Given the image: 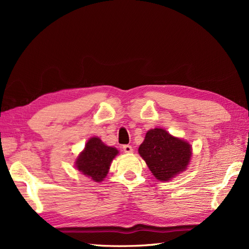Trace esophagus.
Here are the masks:
<instances>
[{"label":"esophagus","mask_w":249,"mask_h":249,"mask_svg":"<svg viewBox=\"0 0 249 249\" xmlns=\"http://www.w3.org/2000/svg\"><path fill=\"white\" fill-rule=\"evenodd\" d=\"M123 149H124V152L126 153V154H131V153H133V150H134L131 145H124Z\"/></svg>","instance_id":"obj_1"}]
</instances>
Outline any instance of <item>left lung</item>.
Listing matches in <instances>:
<instances>
[{
  "label": "left lung",
  "mask_w": 249,
  "mask_h": 249,
  "mask_svg": "<svg viewBox=\"0 0 249 249\" xmlns=\"http://www.w3.org/2000/svg\"><path fill=\"white\" fill-rule=\"evenodd\" d=\"M138 152L155 178L163 182L186 170L192 156L189 142L158 127L146 133Z\"/></svg>",
  "instance_id": "left-lung-1"
}]
</instances>
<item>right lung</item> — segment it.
<instances>
[{"label":"right lung","mask_w":249,"mask_h":249,"mask_svg":"<svg viewBox=\"0 0 249 249\" xmlns=\"http://www.w3.org/2000/svg\"><path fill=\"white\" fill-rule=\"evenodd\" d=\"M115 147L108 146L99 138H90L76 161V167L94 182H102L107 177L112 160L117 156Z\"/></svg>","instance_id":"add662e5"}]
</instances>
